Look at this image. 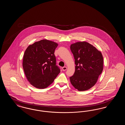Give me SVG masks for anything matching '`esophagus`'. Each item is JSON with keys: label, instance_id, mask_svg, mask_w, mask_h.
I'll list each match as a JSON object with an SVG mask.
<instances>
[{"label": "esophagus", "instance_id": "1", "mask_svg": "<svg viewBox=\"0 0 125 125\" xmlns=\"http://www.w3.org/2000/svg\"><path fill=\"white\" fill-rule=\"evenodd\" d=\"M62 70H63V71H65V70H67V67H66V66L63 67H62Z\"/></svg>", "mask_w": 125, "mask_h": 125}]
</instances>
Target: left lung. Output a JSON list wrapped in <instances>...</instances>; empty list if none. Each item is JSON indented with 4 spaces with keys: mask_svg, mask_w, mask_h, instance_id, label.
<instances>
[{
    "mask_svg": "<svg viewBox=\"0 0 125 125\" xmlns=\"http://www.w3.org/2000/svg\"><path fill=\"white\" fill-rule=\"evenodd\" d=\"M70 49L75 60V72L70 77L72 85L79 91L90 89L96 83L104 67L101 52L86 42L72 43Z\"/></svg>",
    "mask_w": 125,
    "mask_h": 125,
    "instance_id": "1",
    "label": "left lung"
}]
</instances>
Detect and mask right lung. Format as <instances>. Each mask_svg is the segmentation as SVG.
Returning <instances> with one entry per match:
<instances>
[{"mask_svg": "<svg viewBox=\"0 0 125 125\" xmlns=\"http://www.w3.org/2000/svg\"><path fill=\"white\" fill-rule=\"evenodd\" d=\"M58 44L43 39L30 45L24 52L22 66L30 84L37 89H45L59 74L56 65L55 50Z\"/></svg>", "mask_w": 125, "mask_h": 125, "instance_id": "right-lung-1", "label": "right lung"}]
</instances>
